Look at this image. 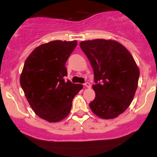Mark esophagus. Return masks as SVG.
I'll list each match as a JSON object with an SVG mask.
<instances>
[{
    "label": "esophagus",
    "mask_w": 157,
    "mask_h": 157,
    "mask_svg": "<svg viewBox=\"0 0 157 157\" xmlns=\"http://www.w3.org/2000/svg\"><path fill=\"white\" fill-rule=\"evenodd\" d=\"M84 86H86V87H87V88H91V84H90L89 82H85Z\"/></svg>",
    "instance_id": "obj_1"
}]
</instances>
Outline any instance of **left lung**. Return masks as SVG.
Wrapping results in <instances>:
<instances>
[{
    "label": "left lung",
    "mask_w": 157,
    "mask_h": 157,
    "mask_svg": "<svg viewBox=\"0 0 157 157\" xmlns=\"http://www.w3.org/2000/svg\"><path fill=\"white\" fill-rule=\"evenodd\" d=\"M80 46L94 71L91 111L102 119L117 117L128 108L137 89L140 70L132 55L111 40L82 41Z\"/></svg>",
    "instance_id": "left-lung-1"
}]
</instances>
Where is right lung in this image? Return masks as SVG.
Wrapping results in <instances>:
<instances>
[{
    "instance_id": "add662e5",
    "label": "right lung",
    "mask_w": 157,
    "mask_h": 157,
    "mask_svg": "<svg viewBox=\"0 0 157 157\" xmlns=\"http://www.w3.org/2000/svg\"><path fill=\"white\" fill-rule=\"evenodd\" d=\"M76 40H55L39 46L25 61L20 83L35 113L49 122L68 116L75 95L82 85L65 80L66 61Z\"/></svg>"
}]
</instances>
